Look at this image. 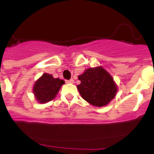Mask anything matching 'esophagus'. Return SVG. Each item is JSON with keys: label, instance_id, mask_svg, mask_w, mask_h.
Instances as JSON below:
<instances>
[{"label": "esophagus", "instance_id": "obj_1", "mask_svg": "<svg viewBox=\"0 0 154 154\" xmlns=\"http://www.w3.org/2000/svg\"><path fill=\"white\" fill-rule=\"evenodd\" d=\"M66 83H69V84H72V83H74V81L73 79H70L69 81H66Z\"/></svg>", "mask_w": 154, "mask_h": 154}]
</instances>
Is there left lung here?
<instances>
[{
    "label": "left lung",
    "mask_w": 154,
    "mask_h": 154,
    "mask_svg": "<svg viewBox=\"0 0 154 154\" xmlns=\"http://www.w3.org/2000/svg\"><path fill=\"white\" fill-rule=\"evenodd\" d=\"M78 79L81 84L77 87L81 96L94 106L107 105L117 95V84L112 76L101 66L87 69L78 76Z\"/></svg>",
    "instance_id": "obj_1"
}]
</instances>
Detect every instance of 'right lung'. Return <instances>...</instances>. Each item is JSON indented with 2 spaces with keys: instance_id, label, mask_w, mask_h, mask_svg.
Wrapping results in <instances>:
<instances>
[{
  "instance_id": "right-lung-1",
  "label": "right lung",
  "mask_w": 154,
  "mask_h": 154,
  "mask_svg": "<svg viewBox=\"0 0 154 154\" xmlns=\"http://www.w3.org/2000/svg\"><path fill=\"white\" fill-rule=\"evenodd\" d=\"M64 84L63 80L54 78L53 75L45 72L34 83L32 92L35 98L42 104L49 102L55 98Z\"/></svg>"
}]
</instances>
